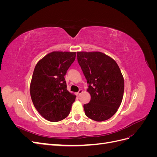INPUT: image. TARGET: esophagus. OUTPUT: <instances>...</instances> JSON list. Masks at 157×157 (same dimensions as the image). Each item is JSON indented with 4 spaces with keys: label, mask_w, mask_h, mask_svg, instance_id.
<instances>
[{
    "label": "esophagus",
    "mask_w": 157,
    "mask_h": 157,
    "mask_svg": "<svg viewBox=\"0 0 157 157\" xmlns=\"http://www.w3.org/2000/svg\"><path fill=\"white\" fill-rule=\"evenodd\" d=\"M82 92H83V91H82V90H78V92L77 93V96H79L82 93Z\"/></svg>",
    "instance_id": "esophagus-1"
}]
</instances>
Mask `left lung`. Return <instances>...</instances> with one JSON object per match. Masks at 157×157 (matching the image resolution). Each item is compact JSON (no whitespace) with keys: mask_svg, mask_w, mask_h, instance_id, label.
I'll list each match as a JSON object with an SVG mask.
<instances>
[{"mask_svg":"<svg viewBox=\"0 0 157 157\" xmlns=\"http://www.w3.org/2000/svg\"><path fill=\"white\" fill-rule=\"evenodd\" d=\"M77 53L91 96L90 102L84 105L85 115L98 122L106 121L115 115L122 100L124 81L120 68L101 52Z\"/></svg>","mask_w":157,"mask_h":157,"instance_id":"8db88e82","label":"left lung"}]
</instances>
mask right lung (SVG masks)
Segmentation results:
<instances>
[{
  "label": "right lung",
  "mask_w": 157,
  "mask_h": 157,
  "mask_svg": "<svg viewBox=\"0 0 157 157\" xmlns=\"http://www.w3.org/2000/svg\"><path fill=\"white\" fill-rule=\"evenodd\" d=\"M76 57V52H53L36 65L30 86L32 101L41 116L58 122L69 115L76 96L67 89L64 76Z\"/></svg>",
  "instance_id": "1"
}]
</instances>
